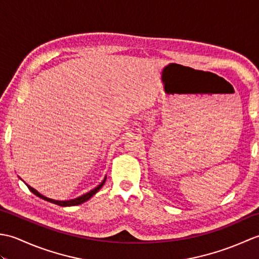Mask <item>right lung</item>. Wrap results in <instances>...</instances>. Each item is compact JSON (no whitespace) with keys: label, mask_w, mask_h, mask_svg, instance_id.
<instances>
[{"label":"right lung","mask_w":259,"mask_h":259,"mask_svg":"<svg viewBox=\"0 0 259 259\" xmlns=\"http://www.w3.org/2000/svg\"><path fill=\"white\" fill-rule=\"evenodd\" d=\"M104 181H106V178H104V180L102 181V183H101L100 185H99L98 187H96V188L93 189V190H91V191L88 192V194H85V195H82V196H80V197H78V198H75V199H71V200H67V201H59V200L50 199V198H47V197H45V196H42L41 194H38V192H37L35 189H33L32 187H30L29 185H26V186H27V188L30 189V191H32L33 194H34L35 196L42 198V199H45V200H47V201H50V202H52V203H56V205H59V206L67 207V206H76V205H80V203L87 201L88 199H90V198H91L93 195H95V194H97L98 190L100 189L101 187L103 186Z\"/></svg>","instance_id":"1"}]
</instances>
